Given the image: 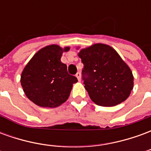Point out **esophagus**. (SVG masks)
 I'll list each match as a JSON object with an SVG mask.
<instances>
[{
  "mask_svg": "<svg viewBox=\"0 0 151 151\" xmlns=\"http://www.w3.org/2000/svg\"><path fill=\"white\" fill-rule=\"evenodd\" d=\"M76 77H77L78 80L80 82V81H81V73H80V72H78L76 73Z\"/></svg>",
  "mask_w": 151,
  "mask_h": 151,
  "instance_id": "obj_1",
  "label": "esophagus"
}]
</instances>
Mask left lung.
<instances>
[{"instance_id": "obj_1", "label": "left lung", "mask_w": 151, "mask_h": 151, "mask_svg": "<svg viewBox=\"0 0 151 151\" xmlns=\"http://www.w3.org/2000/svg\"><path fill=\"white\" fill-rule=\"evenodd\" d=\"M84 65L82 79L92 101L99 106L120 104L133 88L129 67L111 47L95 43L78 53Z\"/></svg>"}]
</instances>
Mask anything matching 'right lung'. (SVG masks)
Returning a JSON list of instances; mask_svg holds the SVG:
<instances>
[{
  "label": "right lung",
  "instance_id": "obj_1",
  "mask_svg": "<svg viewBox=\"0 0 151 151\" xmlns=\"http://www.w3.org/2000/svg\"><path fill=\"white\" fill-rule=\"evenodd\" d=\"M69 50L52 44L38 51L23 69L21 85L31 101L43 108H56L68 99L73 84L78 82L60 61L63 52Z\"/></svg>",
  "mask_w": 151,
  "mask_h": 151
}]
</instances>
